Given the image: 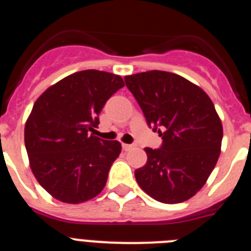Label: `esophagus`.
Wrapping results in <instances>:
<instances>
[{
	"instance_id": "obj_1",
	"label": "esophagus",
	"mask_w": 251,
	"mask_h": 251,
	"mask_svg": "<svg viewBox=\"0 0 251 251\" xmlns=\"http://www.w3.org/2000/svg\"><path fill=\"white\" fill-rule=\"evenodd\" d=\"M122 147H123L124 151H130L134 148V145H127V143H123V145H122Z\"/></svg>"
}]
</instances>
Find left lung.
<instances>
[{
  "mask_svg": "<svg viewBox=\"0 0 251 251\" xmlns=\"http://www.w3.org/2000/svg\"><path fill=\"white\" fill-rule=\"evenodd\" d=\"M124 80L148 126L163 139L159 150L145 148L147 163L134 172L139 187L163 203L191 199L221 152L223 124L214 103L200 86L174 73L151 70Z\"/></svg>",
  "mask_w": 251,
  "mask_h": 251,
  "instance_id": "8db88e82",
  "label": "left lung"
}]
</instances>
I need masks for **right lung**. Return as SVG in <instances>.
I'll return each mask as SVG.
<instances>
[{
    "mask_svg": "<svg viewBox=\"0 0 251 251\" xmlns=\"http://www.w3.org/2000/svg\"><path fill=\"white\" fill-rule=\"evenodd\" d=\"M124 86L119 75L83 70L40 95L25 124V146L37 182L65 203L98 196L122 146L90 134L104 104Z\"/></svg>",
    "mask_w": 251,
    "mask_h": 251,
    "instance_id": "1",
    "label": "right lung"
}]
</instances>
